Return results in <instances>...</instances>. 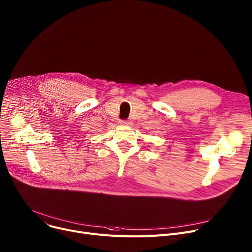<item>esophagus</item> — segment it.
Wrapping results in <instances>:
<instances>
[{
  "mask_svg": "<svg viewBox=\"0 0 252 252\" xmlns=\"http://www.w3.org/2000/svg\"><path fill=\"white\" fill-rule=\"evenodd\" d=\"M121 125H123V126H127V125H129V123L126 122V121H122V122H121Z\"/></svg>",
  "mask_w": 252,
  "mask_h": 252,
  "instance_id": "34e87169",
  "label": "esophagus"
}]
</instances>
